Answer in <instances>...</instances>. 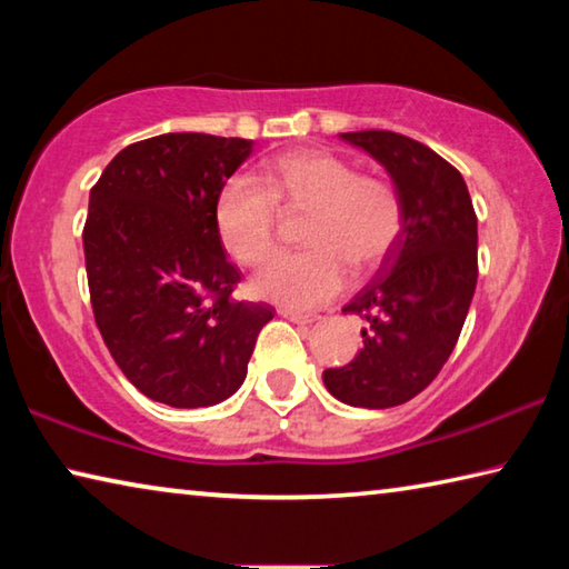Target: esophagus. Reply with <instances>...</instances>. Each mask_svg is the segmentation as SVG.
Returning a JSON list of instances; mask_svg holds the SVG:
<instances>
[{
    "label": "esophagus",
    "instance_id": "obj_1",
    "mask_svg": "<svg viewBox=\"0 0 569 569\" xmlns=\"http://www.w3.org/2000/svg\"><path fill=\"white\" fill-rule=\"evenodd\" d=\"M281 316H283V319H288V321L298 323V326H311V323L319 321V316H316V313H301V311H291V308H283Z\"/></svg>",
    "mask_w": 569,
    "mask_h": 569
}]
</instances>
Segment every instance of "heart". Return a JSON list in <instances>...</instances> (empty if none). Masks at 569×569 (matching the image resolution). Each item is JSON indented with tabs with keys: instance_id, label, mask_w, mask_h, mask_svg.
Here are the masks:
<instances>
[{
	"instance_id": "heart-1",
	"label": "heart",
	"mask_w": 569,
	"mask_h": 569,
	"mask_svg": "<svg viewBox=\"0 0 569 569\" xmlns=\"http://www.w3.org/2000/svg\"><path fill=\"white\" fill-rule=\"evenodd\" d=\"M256 178H230L216 200L220 240L236 261L258 266L276 243V203L311 208L306 250L281 253L253 278L256 296L291 311L329 301L353 271L377 266L397 243L403 208L391 182L359 176L353 162L329 150H291L266 162Z\"/></svg>"
}]
</instances>
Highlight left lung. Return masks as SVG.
Instances as JSON below:
<instances>
[{
  "instance_id": "left-lung-1",
  "label": "left lung",
  "mask_w": 569,
  "mask_h": 569,
  "mask_svg": "<svg viewBox=\"0 0 569 569\" xmlns=\"http://www.w3.org/2000/svg\"><path fill=\"white\" fill-rule=\"evenodd\" d=\"M389 172L403 208L397 243L343 311L361 313L363 349L326 369L331 397L389 409L435 381L455 351L477 288V216L457 168L407 134L341 132Z\"/></svg>"
}]
</instances>
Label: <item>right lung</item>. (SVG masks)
<instances>
[{
	"label": "right lung",
	"mask_w": 569,
	"mask_h": 569,
	"mask_svg": "<svg viewBox=\"0 0 569 569\" xmlns=\"http://www.w3.org/2000/svg\"><path fill=\"white\" fill-rule=\"evenodd\" d=\"M253 140L166 132L120 150L90 190L82 246L92 311L134 389L176 409L216 407L246 381L268 303L233 301L240 271L216 226Z\"/></svg>",
	"instance_id": "add662e5"
}]
</instances>
